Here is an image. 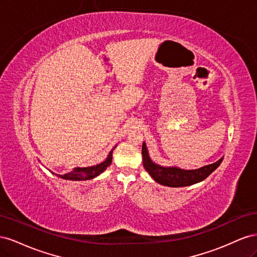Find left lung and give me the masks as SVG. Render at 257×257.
<instances>
[{
  "instance_id": "8db88e82",
  "label": "left lung",
  "mask_w": 257,
  "mask_h": 257,
  "mask_svg": "<svg viewBox=\"0 0 257 257\" xmlns=\"http://www.w3.org/2000/svg\"><path fill=\"white\" fill-rule=\"evenodd\" d=\"M142 153L144 167L154 179V181H157L162 185L170 186V188L188 186L205 180L210 174H212L214 170L220 166L223 161V158H221L219 161L213 163V164L206 165L198 169L186 170L178 167H164L155 164V163L152 162L151 159L149 158V154H148V149L145 143L143 144Z\"/></svg>"
}]
</instances>
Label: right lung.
I'll return each instance as SVG.
<instances>
[{
    "label": "right lung",
    "instance_id": "add662e5",
    "mask_svg": "<svg viewBox=\"0 0 257 257\" xmlns=\"http://www.w3.org/2000/svg\"><path fill=\"white\" fill-rule=\"evenodd\" d=\"M114 149V148H113ZM113 149L108 154L107 159L100 163V164L94 165V166H90V167H77L74 168L71 173H67L65 175H58L52 173L51 170L50 172L53 175H57L58 177L65 179V180H74V181H82V180H90V179H93L97 177L98 175L102 174L104 170H106V168L111 164L112 162V151Z\"/></svg>",
    "mask_w": 257,
    "mask_h": 257
}]
</instances>
